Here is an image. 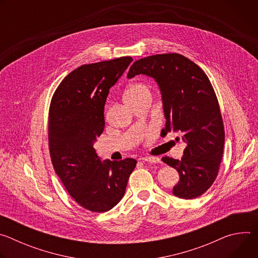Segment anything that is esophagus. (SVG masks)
Masks as SVG:
<instances>
[{"label": "esophagus", "mask_w": 258, "mask_h": 258, "mask_svg": "<svg viewBox=\"0 0 258 258\" xmlns=\"http://www.w3.org/2000/svg\"><path fill=\"white\" fill-rule=\"evenodd\" d=\"M143 162H149V163H160V159L157 157H144L141 159Z\"/></svg>", "instance_id": "obj_1"}]
</instances>
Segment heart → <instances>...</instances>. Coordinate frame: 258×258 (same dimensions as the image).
<instances>
[{
	"instance_id": "b5f03b06",
	"label": "heart",
	"mask_w": 258,
	"mask_h": 258,
	"mask_svg": "<svg viewBox=\"0 0 258 258\" xmlns=\"http://www.w3.org/2000/svg\"><path fill=\"white\" fill-rule=\"evenodd\" d=\"M125 99L128 104H136L143 102L145 100L152 99V89L149 84L145 82H136L132 84L126 92ZM153 136V132H148L146 134V138L149 139Z\"/></svg>"
}]
</instances>
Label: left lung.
Here are the masks:
<instances>
[{"label":"left lung","mask_w":258,"mask_h":258,"mask_svg":"<svg viewBox=\"0 0 258 258\" xmlns=\"http://www.w3.org/2000/svg\"><path fill=\"white\" fill-rule=\"evenodd\" d=\"M138 75L155 79L159 86L166 118L161 134L180 132L187 143L180 160L162 158L179 174L172 194L182 199L201 196L217 176L225 145L223 117L209 79L197 64L176 53L137 60L127 78Z\"/></svg>","instance_id":"obj_1"}]
</instances>
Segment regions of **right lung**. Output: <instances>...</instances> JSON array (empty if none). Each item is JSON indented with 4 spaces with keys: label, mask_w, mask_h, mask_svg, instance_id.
Returning <instances> with one entry per match:
<instances>
[{
    "label": "right lung",
    "mask_w": 258,
    "mask_h": 258,
    "mask_svg": "<svg viewBox=\"0 0 258 258\" xmlns=\"http://www.w3.org/2000/svg\"><path fill=\"white\" fill-rule=\"evenodd\" d=\"M133 61L120 57L85 64L56 89L49 110V149L53 167L67 192L82 207L105 212L123 197L137 160L101 162L93 143L105 126L104 106Z\"/></svg>",
    "instance_id": "1"
}]
</instances>
